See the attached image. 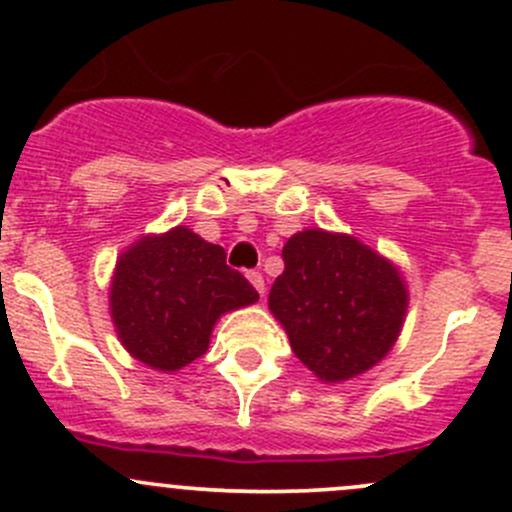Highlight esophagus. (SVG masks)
I'll return each instance as SVG.
<instances>
[{"label": "esophagus", "mask_w": 512, "mask_h": 512, "mask_svg": "<svg viewBox=\"0 0 512 512\" xmlns=\"http://www.w3.org/2000/svg\"><path fill=\"white\" fill-rule=\"evenodd\" d=\"M247 279H250L252 287H255L257 292L265 294V277H262L260 270H250V272H247Z\"/></svg>", "instance_id": "obj_1"}]
</instances>
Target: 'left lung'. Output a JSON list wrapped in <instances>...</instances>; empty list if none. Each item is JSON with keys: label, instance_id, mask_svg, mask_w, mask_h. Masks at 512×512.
Returning <instances> with one entry per match:
<instances>
[{"label": "left lung", "instance_id": "8db88e82", "mask_svg": "<svg viewBox=\"0 0 512 512\" xmlns=\"http://www.w3.org/2000/svg\"><path fill=\"white\" fill-rule=\"evenodd\" d=\"M282 260L270 309L316 378L338 383L385 358L407 311L405 282L390 262L348 235L324 230L289 238Z\"/></svg>", "mask_w": 512, "mask_h": 512}]
</instances>
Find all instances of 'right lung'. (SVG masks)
<instances>
[{"instance_id":"obj_1","label":"right lung","mask_w":512,"mask_h":512,"mask_svg":"<svg viewBox=\"0 0 512 512\" xmlns=\"http://www.w3.org/2000/svg\"><path fill=\"white\" fill-rule=\"evenodd\" d=\"M257 299L255 287L225 265L223 247L184 225L129 247L110 287L122 346L157 370H179L201 358L218 316Z\"/></svg>"}]
</instances>
